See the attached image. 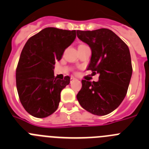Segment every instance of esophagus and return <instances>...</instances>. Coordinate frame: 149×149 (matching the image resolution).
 <instances>
[{
	"mask_svg": "<svg viewBox=\"0 0 149 149\" xmlns=\"http://www.w3.org/2000/svg\"><path fill=\"white\" fill-rule=\"evenodd\" d=\"M71 82H72V81H77V79L75 78V77H71Z\"/></svg>",
	"mask_w": 149,
	"mask_h": 149,
	"instance_id": "obj_1",
	"label": "esophagus"
}]
</instances>
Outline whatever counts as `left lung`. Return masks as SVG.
<instances>
[{"instance_id":"obj_1","label":"left lung","mask_w":149,"mask_h":149,"mask_svg":"<svg viewBox=\"0 0 149 149\" xmlns=\"http://www.w3.org/2000/svg\"><path fill=\"white\" fill-rule=\"evenodd\" d=\"M77 36L92 51L87 70L99 74L97 82L82 80L77 101L86 111L105 116L115 110L127 94L133 71L130 51L109 29L77 30Z\"/></svg>"}]
</instances>
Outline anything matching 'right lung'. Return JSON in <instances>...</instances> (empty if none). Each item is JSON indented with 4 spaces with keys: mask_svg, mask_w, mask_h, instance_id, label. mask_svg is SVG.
Here are the masks:
<instances>
[{
    "mask_svg": "<svg viewBox=\"0 0 149 149\" xmlns=\"http://www.w3.org/2000/svg\"><path fill=\"white\" fill-rule=\"evenodd\" d=\"M76 38V30L46 27L30 37L24 46L16 69V87L26 111L45 118L58 108L62 89L70 83L54 77L55 63Z\"/></svg>",
    "mask_w": 149,
    "mask_h": 149,
    "instance_id": "right-lung-1",
    "label": "right lung"
}]
</instances>
